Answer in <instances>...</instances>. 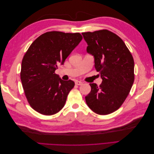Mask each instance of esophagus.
<instances>
[{"mask_svg":"<svg viewBox=\"0 0 154 154\" xmlns=\"http://www.w3.org/2000/svg\"><path fill=\"white\" fill-rule=\"evenodd\" d=\"M75 84L76 85H81L83 84V82H82L80 81H76L75 82Z\"/></svg>","mask_w":154,"mask_h":154,"instance_id":"esophagus-1","label":"esophagus"}]
</instances>
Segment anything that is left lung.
Returning a JSON list of instances; mask_svg holds the SVG:
<instances>
[{
	"label": "left lung",
	"mask_w": 154,
	"mask_h": 154,
	"mask_svg": "<svg viewBox=\"0 0 154 154\" xmlns=\"http://www.w3.org/2000/svg\"><path fill=\"white\" fill-rule=\"evenodd\" d=\"M82 35L88 45L87 53L94 56L95 69L102 78L99 87L90 83L86 103L97 114H111L122 105L133 85L132 55L122 39L109 30L82 32Z\"/></svg>",
	"instance_id": "left-lung-1"
}]
</instances>
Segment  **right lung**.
Returning a JSON list of instances; mask_svg holds the SVG:
<instances>
[{
    "mask_svg": "<svg viewBox=\"0 0 154 154\" xmlns=\"http://www.w3.org/2000/svg\"><path fill=\"white\" fill-rule=\"evenodd\" d=\"M82 38L79 32L49 31L38 36L26 51L20 79L27 101L38 113L53 115L64 106L74 82L62 80L54 71Z\"/></svg>",
    "mask_w": 154,
    "mask_h": 154,
    "instance_id": "right-lung-1",
    "label": "right lung"
}]
</instances>
